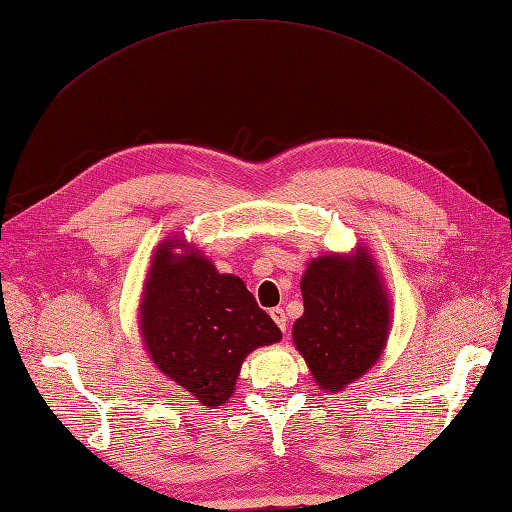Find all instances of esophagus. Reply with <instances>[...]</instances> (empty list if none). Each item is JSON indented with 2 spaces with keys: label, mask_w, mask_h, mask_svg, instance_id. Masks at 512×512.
Instances as JSON below:
<instances>
[{
  "label": "esophagus",
  "mask_w": 512,
  "mask_h": 512,
  "mask_svg": "<svg viewBox=\"0 0 512 512\" xmlns=\"http://www.w3.org/2000/svg\"><path fill=\"white\" fill-rule=\"evenodd\" d=\"M269 314H271V318L275 320V324H277V327H280L282 331H286V324H288V318H286V314H284V309H282V307H273Z\"/></svg>",
  "instance_id": "obj_1"
}]
</instances>
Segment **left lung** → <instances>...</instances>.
Here are the masks:
<instances>
[{
  "label": "left lung",
  "instance_id": "8db88e82",
  "mask_svg": "<svg viewBox=\"0 0 512 512\" xmlns=\"http://www.w3.org/2000/svg\"><path fill=\"white\" fill-rule=\"evenodd\" d=\"M303 316L292 339L324 393H339L374 367L391 324L389 294L365 247L309 262L301 277Z\"/></svg>",
  "mask_w": 512,
  "mask_h": 512
}]
</instances>
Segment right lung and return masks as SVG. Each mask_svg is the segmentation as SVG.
<instances>
[{
    "mask_svg": "<svg viewBox=\"0 0 512 512\" xmlns=\"http://www.w3.org/2000/svg\"><path fill=\"white\" fill-rule=\"evenodd\" d=\"M183 239H164L151 258L138 324L151 361L203 406L230 399L245 356L282 339L237 275L218 273Z\"/></svg>",
    "mask_w": 512,
    "mask_h": 512,
    "instance_id": "1",
    "label": "right lung"
}]
</instances>
